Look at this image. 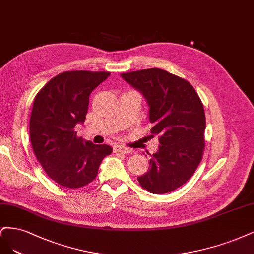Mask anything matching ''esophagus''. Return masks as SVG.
Returning a JSON list of instances; mask_svg holds the SVG:
<instances>
[{
    "label": "esophagus",
    "instance_id": "esophagus-1",
    "mask_svg": "<svg viewBox=\"0 0 254 254\" xmlns=\"http://www.w3.org/2000/svg\"><path fill=\"white\" fill-rule=\"evenodd\" d=\"M114 152H115V153L127 154V153H132L133 150H130L128 148H126V146H124V145H115V146H114Z\"/></svg>",
    "mask_w": 254,
    "mask_h": 254
}]
</instances>
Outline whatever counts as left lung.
<instances>
[{
    "label": "left lung",
    "mask_w": 254,
    "mask_h": 254,
    "mask_svg": "<svg viewBox=\"0 0 254 254\" xmlns=\"http://www.w3.org/2000/svg\"><path fill=\"white\" fill-rule=\"evenodd\" d=\"M121 77L144 97L151 133L159 136L158 151L138 182L153 194L174 191L189 181L202 158L206 117L201 100L187 80L160 68Z\"/></svg>",
    "instance_id": "obj_1"
}]
</instances>
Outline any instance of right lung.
<instances>
[{
    "instance_id": "1",
    "label": "right lung",
    "mask_w": 254,
    "mask_h": 254,
    "mask_svg": "<svg viewBox=\"0 0 254 254\" xmlns=\"http://www.w3.org/2000/svg\"><path fill=\"white\" fill-rule=\"evenodd\" d=\"M109 71H65L54 77L35 98L29 121L32 150L46 174L62 187L81 188L97 176L108 144H94L77 137L73 127L82 125L89 95L108 79Z\"/></svg>"
}]
</instances>
